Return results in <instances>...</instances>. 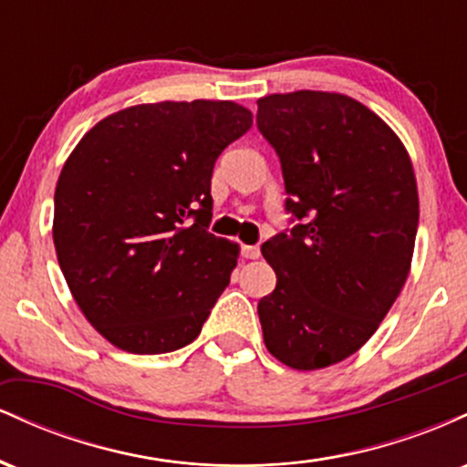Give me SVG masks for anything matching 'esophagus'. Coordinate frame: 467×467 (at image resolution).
<instances>
[{"label":"esophagus","instance_id":"esophagus-1","mask_svg":"<svg viewBox=\"0 0 467 467\" xmlns=\"http://www.w3.org/2000/svg\"><path fill=\"white\" fill-rule=\"evenodd\" d=\"M241 254H244L245 259H259L261 250L259 245H244V248H241Z\"/></svg>","mask_w":467,"mask_h":467}]
</instances>
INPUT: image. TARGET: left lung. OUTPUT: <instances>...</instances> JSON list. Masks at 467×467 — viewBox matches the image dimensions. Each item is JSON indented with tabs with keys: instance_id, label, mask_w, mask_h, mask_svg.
Here are the masks:
<instances>
[{
	"instance_id": "1",
	"label": "left lung",
	"mask_w": 467,
	"mask_h": 467,
	"mask_svg": "<svg viewBox=\"0 0 467 467\" xmlns=\"http://www.w3.org/2000/svg\"><path fill=\"white\" fill-rule=\"evenodd\" d=\"M256 105L287 211L303 219L261 245L276 272L256 307L264 342L285 367L316 371L360 349L404 287L420 223L415 171L398 133L351 96L298 89Z\"/></svg>"
}]
</instances>
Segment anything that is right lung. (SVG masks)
<instances>
[{
	"instance_id": "obj_1",
	"label": "right lung",
	"mask_w": 467,
	"mask_h": 467,
	"mask_svg": "<svg viewBox=\"0 0 467 467\" xmlns=\"http://www.w3.org/2000/svg\"><path fill=\"white\" fill-rule=\"evenodd\" d=\"M252 127L233 100L125 107L80 138L55 191L57 259L89 325L153 356L200 336L239 245L206 230L219 153ZM193 222L191 223L190 219Z\"/></svg>"
}]
</instances>
